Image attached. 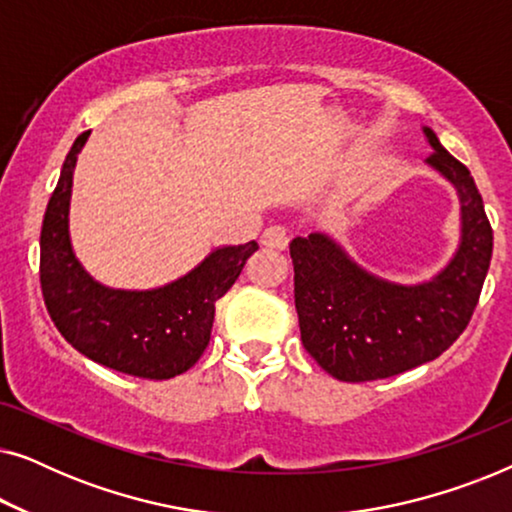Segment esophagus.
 Wrapping results in <instances>:
<instances>
[{"label": "esophagus", "instance_id": "esophagus-1", "mask_svg": "<svg viewBox=\"0 0 512 512\" xmlns=\"http://www.w3.org/2000/svg\"><path fill=\"white\" fill-rule=\"evenodd\" d=\"M261 242L270 249H286L291 242V233L286 226H270V228H265Z\"/></svg>", "mask_w": 512, "mask_h": 512}]
</instances>
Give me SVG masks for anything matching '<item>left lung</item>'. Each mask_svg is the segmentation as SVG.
I'll return each instance as SVG.
<instances>
[{"mask_svg": "<svg viewBox=\"0 0 512 512\" xmlns=\"http://www.w3.org/2000/svg\"><path fill=\"white\" fill-rule=\"evenodd\" d=\"M429 165L461 200V244L431 282L389 284L361 270L331 237L312 233L289 244L300 340L340 382H373L438 359L466 331L480 300L494 235L482 195L464 163L424 128Z\"/></svg>", "mask_w": 512, "mask_h": 512, "instance_id": "8db88e82", "label": "left lung"}]
</instances>
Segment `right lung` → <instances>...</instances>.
Here are the masks:
<instances>
[{
  "label": "right lung",
  "mask_w": 512,
  "mask_h": 512,
  "mask_svg": "<svg viewBox=\"0 0 512 512\" xmlns=\"http://www.w3.org/2000/svg\"><path fill=\"white\" fill-rule=\"evenodd\" d=\"M76 137L48 200L41 226L39 279L53 324L76 352L118 373L170 380L195 366L212 338L216 300L258 249L256 242L223 247L177 282L153 291H116L97 284L74 258L67 233Z\"/></svg>",
  "instance_id": "add662e5"
}]
</instances>
